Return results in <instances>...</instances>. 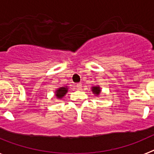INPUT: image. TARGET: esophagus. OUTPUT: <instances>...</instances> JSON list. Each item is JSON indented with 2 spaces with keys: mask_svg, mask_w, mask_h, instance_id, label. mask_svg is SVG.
Masks as SVG:
<instances>
[{
  "mask_svg": "<svg viewBox=\"0 0 154 154\" xmlns=\"http://www.w3.org/2000/svg\"><path fill=\"white\" fill-rule=\"evenodd\" d=\"M75 87H76V89H79V90H80V89H82V84L81 83H77L76 84V85H75Z\"/></svg>",
  "mask_w": 154,
  "mask_h": 154,
  "instance_id": "1",
  "label": "esophagus"
}]
</instances>
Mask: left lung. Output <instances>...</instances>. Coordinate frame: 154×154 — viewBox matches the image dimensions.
<instances>
[{
    "instance_id": "left-lung-1",
    "label": "left lung",
    "mask_w": 154,
    "mask_h": 154,
    "mask_svg": "<svg viewBox=\"0 0 154 154\" xmlns=\"http://www.w3.org/2000/svg\"><path fill=\"white\" fill-rule=\"evenodd\" d=\"M92 91L95 95L98 96V95H99V93L101 92V89H100V87L99 86H92Z\"/></svg>"
}]
</instances>
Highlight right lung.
<instances>
[{
  "instance_id": "1",
  "label": "right lung",
  "mask_w": 154,
  "mask_h": 154,
  "mask_svg": "<svg viewBox=\"0 0 154 154\" xmlns=\"http://www.w3.org/2000/svg\"><path fill=\"white\" fill-rule=\"evenodd\" d=\"M68 92V87H60V88H58L56 91H55V96L58 99H62L64 96H65V94Z\"/></svg>"
}]
</instances>
